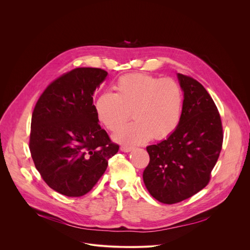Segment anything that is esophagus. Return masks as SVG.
<instances>
[{
    "label": "esophagus",
    "mask_w": 250,
    "mask_h": 250,
    "mask_svg": "<svg viewBox=\"0 0 250 250\" xmlns=\"http://www.w3.org/2000/svg\"><path fill=\"white\" fill-rule=\"evenodd\" d=\"M132 149H133V147H131V146H121V150L124 151V152H129V151H131Z\"/></svg>",
    "instance_id": "1"
}]
</instances>
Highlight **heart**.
Segmentation results:
<instances>
[{"instance_id":"b5f03b06","label":"heart","mask_w":250,"mask_h":250,"mask_svg":"<svg viewBox=\"0 0 250 250\" xmlns=\"http://www.w3.org/2000/svg\"><path fill=\"white\" fill-rule=\"evenodd\" d=\"M99 122L111 131L118 130L129 118L134 122L120 129L114 138L134 146L152 138L171 135L180 123L183 92L174 79L146 74H129L114 85V93H104L95 102Z\"/></svg>"}]
</instances>
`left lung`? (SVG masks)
<instances>
[{"label": "left lung", "instance_id": "8db88e82", "mask_svg": "<svg viewBox=\"0 0 250 250\" xmlns=\"http://www.w3.org/2000/svg\"><path fill=\"white\" fill-rule=\"evenodd\" d=\"M184 92L183 109L175 131L146 147L149 163L144 182L163 204L182 202L204 189L223 146V125L215 102L201 83L178 73Z\"/></svg>", "mask_w": 250, "mask_h": 250}]
</instances>
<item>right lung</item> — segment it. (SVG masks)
Masks as SVG:
<instances>
[{"label": "right lung", "mask_w": 250, "mask_h": 250, "mask_svg": "<svg viewBox=\"0 0 250 250\" xmlns=\"http://www.w3.org/2000/svg\"><path fill=\"white\" fill-rule=\"evenodd\" d=\"M108 72L75 68L50 83L31 117L29 150L44 182L67 197L90 192L119 151L99 125L93 104Z\"/></svg>", "instance_id": "add662e5"}]
</instances>
